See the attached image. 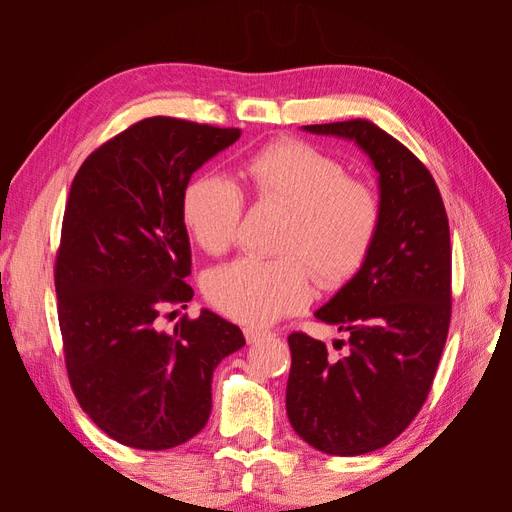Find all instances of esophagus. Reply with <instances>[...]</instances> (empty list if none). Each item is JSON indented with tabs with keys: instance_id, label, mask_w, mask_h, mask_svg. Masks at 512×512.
Instances as JSON below:
<instances>
[{
	"instance_id": "34e87169",
	"label": "esophagus",
	"mask_w": 512,
	"mask_h": 512,
	"mask_svg": "<svg viewBox=\"0 0 512 512\" xmlns=\"http://www.w3.org/2000/svg\"><path fill=\"white\" fill-rule=\"evenodd\" d=\"M243 335L247 339V344H256V342H260V339H265L271 333L262 331V329H250V327H247V329H243Z\"/></svg>"
}]
</instances>
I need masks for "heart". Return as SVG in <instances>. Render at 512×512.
<instances>
[{"label":"heart","mask_w":512,"mask_h":512,"mask_svg":"<svg viewBox=\"0 0 512 512\" xmlns=\"http://www.w3.org/2000/svg\"><path fill=\"white\" fill-rule=\"evenodd\" d=\"M252 198L286 211L277 260L239 258L205 280L209 303L224 316L262 327L301 309L312 297V273L335 286L363 265L376 241L382 205L369 183L350 179L342 162L301 141H277L245 162ZM243 194L220 175L188 183L181 215L207 254H224L235 241Z\"/></svg>","instance_id":"b5f03b06"}]
</instances>
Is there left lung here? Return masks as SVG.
I'll use <instances>...</instances> for the list:
<instances>
[{
	"label": "left lung",
	"mask_w": 512,
	"mask_h": 512,
	"mask_svg": "<svg viewBox=\"0 0 512 512\" xmlns=\"http://www.w3.org/2000/svg\"><path fill=\"white\" fill-rule=\"evenodd\" d=\"M305 132L352 141L378 173L382 220L361 269L316 309L346 333L333 359L292 333L286 412L316 451L354 457L393 442L421 410L451 322V232L436 181L410 149L367 119Z\"/></svg>",
	"instance_id": "left-lung-1"
}]
</instances>
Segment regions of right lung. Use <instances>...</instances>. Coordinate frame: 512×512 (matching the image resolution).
I'll return each instance as SVG.
<instances>
[{
  "label": "right lung",
  "instance_id": "1",
  "mask_svg": "<svg viewBox=\"0 0 512 512\" xmlns=\"http://www.w3.org/2000/svg\"><path fill=\"white\" fill-rule=\"evenodd\" d=\"M239 136L149 117L98 147L72 181L55 260L66 369L81 408L119 444L166 451L194 438L209 421L215 367L245 346L237 324L209 309L170 333L158 327L168 305L194 297L183 192Z\"/></svg>",
  "mask_w": 512,
  "mask_h": 512
}]
</instances>
